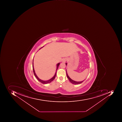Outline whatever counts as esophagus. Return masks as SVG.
<instances>
[{
	"instance_id": "obj_1",
	"label": "esophagus",
	"mask_w": 122,
	"mask_h": 122,
	"mask_svg": "<svg viewBox=\"0 0 122 122\" xmlns=\"http://www.w3.org/2000/svg\"><path fill=\"white\" fill-rule=\"evenodd\" d=\"M62 61L63 62H65L66 61V59H63L62 60Z\"/></svg>"
}]
</instances>
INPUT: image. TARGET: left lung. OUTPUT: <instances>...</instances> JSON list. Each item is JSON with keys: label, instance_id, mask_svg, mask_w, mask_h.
<instances>
[{"label": "left lung", "instance_id": "8db88e82", "mask_svg": "<svg viewBox=\"0 0 122 122\" xmlns=\"http://www.w3.org/2000/svg\"><path fill=\"white\" fill-rule=\"evenodd\" d=\"M67 63H66V65H67ZM66 74H67V78L69 79V81H70V82H71L72 84H73L75 85H77V84H81V83H82V82H83V81L85 80L82 81H74L73 80H72L71 78H70V77L68 75L67 73V70H66Z\"/></svg>", "mask_w": 122, "mask_h": 122}]
</instances>
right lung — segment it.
I'll return each instance as SVG.
<instances>
[{
    "label": "right lung",
    "instance_id": "obj_1",
    "mask_svg": "<svg viewBox=\"0 0 122 122\" xmlns=\"http://www.w3.org/2000/svg\"><path fill=\"white\" fill-rule=\"evenodd\" d=\"M44 47V46H42V47H42ZM40 48V49H41ZM59 65H60V63H58L57 64V68H56V72L55 73V74L54 76H53V77L51 78V79H50V80H48L47 81H43L42 80H41V79H40V78L38 77L36 75V74L35 73V71H34V66H33V71L34 74V76L36 77V78L38 80V81H40V82H41V83H42L43 84H48V83H50L55 78V76H56V72L57 70V69H58V67L59 66Z\"/></svg>",
    "mask_w": 122,
    "mask_h": 122
}]
</instances>
